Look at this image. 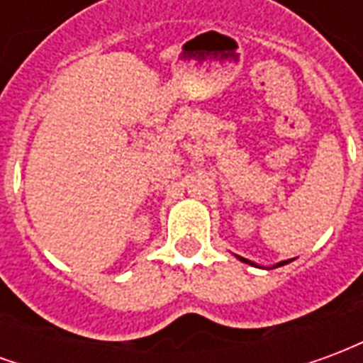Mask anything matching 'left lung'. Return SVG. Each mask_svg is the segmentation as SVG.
<instances>
[{
	"label": "left lung",
	"mask_w": 363,
	"mask_h": 363,
	"mask_svg": "<svg viewBox=\"0 0 363 363\" xmlns=\"http://www.w3.org/2000/svg\"><path fill=\"white\" fill-rule=\"evenodd\" d=\"M241 260H243V262H249V260H245V259H241ZM249 264H252V262H249ZM281 264H286V262H280L278 267H281Z\"/></svg>",
	"instance_id": "obj_1"
}]
</instances>
